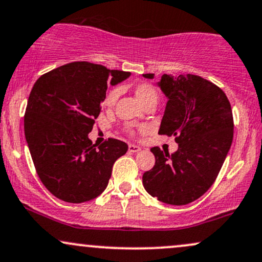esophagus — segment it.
<instances>
[{"instance_id": "obj_1", "label": "esophagus", "mask_w": 262, "mask_h": 262, "mask_svg": "<svg viewBox=\"0 0 262 262\" xmlns=\"http://www.w3.org/2000/svg\"><path fill=\"white\" fill-rule=\"evenodd\" d=\"M128 149H129V151H130V152H139V151L141 150L139 146H137V145H134V144L129 145Z\"/></svg>"}]
</instances>
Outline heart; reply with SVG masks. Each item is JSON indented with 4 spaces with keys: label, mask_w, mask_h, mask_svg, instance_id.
<instances>
[{
    "label": "heart",
    "mask_w": 262,
    "mask_h": 262,
    "mask_svg": "<svg viewBox=\"0 0 262 262\" xmlns=\"http://www.w3.org/2000/svg\"><path fill=\"white\" fill-rule=\"evenodd\" d=\"M134 95L138 100H139L141 105L144 106H147L151 102H157V100H159V93H157L156 88L149 83H140L135 85ZM117 97L118 90L112 89L108 94H107L105 103L107 106H112L113 103L116 102V100H117Z\"/></svg>",
    "instance_id": "heart-1"
}]
</instances>
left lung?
<instances>
[{
    "label": "left lung",
    "mask_w": 262,
    "mask_h": 262,
    "mask_svg": "<svg viewBox=\"0 0 262 262\" xmlns=\"http://www.w3.org/2000/svg\"><path fill=\"white\" fill-rule=\"evenodd\" d=\"M159 85L168 99L159 134L174 137L178 150L169 155L152 147L155 166L144 173L143 184L162 203L187 205L209 190L231 149V103L221 88L199 75L163 74Z\"/></svg>",
    "instance_id": "1"
}]
</instances>
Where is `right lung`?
<instances>
[{
	"label": "right lung",
	"mask_w": 262,
	"mask_h": 262,
	"mask_svg": "<svg viewBox=\"0 0 262 262\" xmlns=\"http://www.w3.org/2000/svg\"><path fill=\"white\" fill-rule=\"evenodd\" d=\"M129 72L72 62L35 81L24 115V133L36 173L47 190L67 203L95 199L105 190L116 160L128 145L108 138L100 146L88 134L101 112L107 83Z\"/></svg>",
	"instance_id": "right-lung-1"
}]
</instances>
